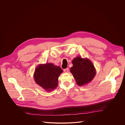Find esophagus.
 <instances>
[{"mask_svg":"<svg viewBox=\"0 0 125 125\" xmlns=\"http://www.w3.org/2000/svg\"><path fill=\"white\" fill-rule=\"evenodd\" d=\"M63 71H64V72L65 73H68V71H69V69H68V68L64 69L63 70Z\"/></svg>","mask_w":125,"mask_h":125,"instance_id":"esophagus-1","label":"esophagus"}]
</instances>
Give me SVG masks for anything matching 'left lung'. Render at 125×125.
Segmentation results:
<instances>
[{
	"instance_id": "left-lung-1",
	"label": "left lung",
	"mask_w": 125,
	"mask_h": 125,
	"mask_svg": "<svg viewBox=\"0 0 125 125\" xmlns=\"http://www.w3.org/2000/svg\"><path fill=\"white\" fill-rule=\"evenodd\" d=\"M73 67L70 72L73 75L78 85L83 86L90 83L96 74L93 63L87 58L78 56L72 61Z\"/></svg>"
}]
</instances>
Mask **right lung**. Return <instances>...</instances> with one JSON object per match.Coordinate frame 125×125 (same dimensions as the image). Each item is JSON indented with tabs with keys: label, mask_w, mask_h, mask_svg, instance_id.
<instances>
[{
	"label": "right lung",
	"mask_w": 125,
	"mask_h": 125,
	"mask_svg": "<svg viewBox=\"0 0 125 125\" xmlns=\"http://www.w3.org/2000/svg\"><path fill=\"white\" fill-rule=\"evenodd\" d=\"M62 69L52 63L40 64L34 71L33 78L36 83L47 92L52 91L58 86V78Z\"/></svg>",
	"instance_id": "right-lung-1"
}]
</instances>
